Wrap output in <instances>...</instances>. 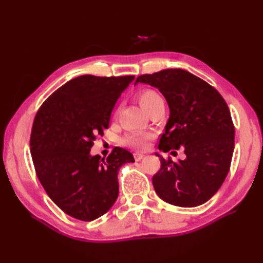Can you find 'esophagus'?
Here are the masks:
<instances>
[{
	"label": "esophagus",
	"instance_id": "esophagus-1",
	"mask_svg": "<svg viewBox=\"0 0 263 263\" xmlns=\"http://www.w3.org/2000/svg\"><path fill=\"white\" fill-rule=\"evenodd\" d=\"M144 157H145L144 154H140V153H135L134 154V158H135V160H136V161H140Z\"/></svg>",
	"mask_w": 263,
	"mask_h": 263
}]
</instances>
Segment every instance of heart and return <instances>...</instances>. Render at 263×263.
I'll return each mask as SVG.
<instances>
[{
	"instance_id": "1",
	"label": "heart",
	"mask_w": 263,
	"mask_h": 263,
	"mask_svg": "<svg viewBox=\"0 0 263 263\" xmlns=\"http://www.w3.org/2000/svg\"><path fill=\"white\" fill-rule=\"evenodd\" d=\"M136 98L139 102L140 106L146 113H149L158 105L163 104V100L160 97V94L151 89H144L137 93ZM153 135L144 132H134L127 134L124 137V144L128 145L136 149H146L148 146V140L151 139Z\"/></svg>"
}]
</instances>
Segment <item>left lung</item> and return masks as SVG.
<instances>
[{
  "label": "left lung",
  "instance_id": "obj_1",
  "mask_svg": "<svg viewBox=\"0 0 263 263\" xmlns=\"http://www.w3.org/2000/svg\"><path fill=\"white\" fill-rule=\"evenodd\" d=\"M136 83L157 87L168 102L170 117L158 148L164 153L181 148L185 154L178 161L156 154L161 163L153 178L156 193L180 208L208 202L225 181L234 153L235 127L225 100L183 69L142 74Z\"/></svg>",
  "mask_w": 263,
  "mask_h": 263
}]
</instances>
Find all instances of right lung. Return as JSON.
Listing matches in <instances>:
<instances>
[{"mask_svg":"<svg viewBox=\"0 0 263 263\" xmlns=\"http://www.w3.org/2000/svg\"><path fill=\"white\" fill-rule=\"evenodd\" d=\"M134 79L74 78L55 90L35 116L30 154L37 178L51 201L76 219L91 221L112 208L118 196L119 168L135 161L128 150L119 147L106 159L90 154Z\"/></svg>","mask_w":263,"mask_h":263,"instance_id":"add662e5","label":"right lung"}]
</instances>
